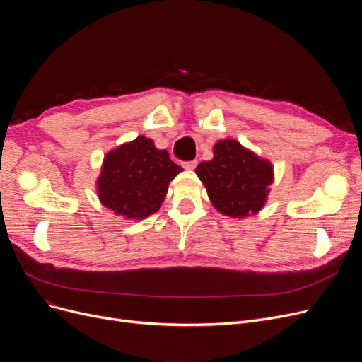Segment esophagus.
<instances>
[{
    "label": "esophagus",
    "instance_id": "1",
    "mask_svg": "<svg viewBox=\"0 0 362 362\" xmlns=\"http://www.w3.org/2000/svg\"><path fill=\"white\" fill-rule=\"evenodd\" d=\"M197 165H198V161H197V160H194V161H185V163H183V167H185L186 170H194Z\"/></svg>",
    "mask_w": 362,
    "mask_h": 362
}]
</instances>
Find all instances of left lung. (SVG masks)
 <instances>
[{
	"mask_svg": "<svg viewBox=\"0 0 362 362\" xmlns=\"http://www.w3.org/2000/svg\"><path fill=\"white\" fill-rule=\"evenodd\" d=\"M214 158L195 168L216 210L233 218L257 214L264 206L273 183V165L243 148L238 141L224 139L214 145Z\"/></svg>",
	"mask_w": 362,
	"mask_h": 362,
	"instance_id": "left-lung-1",
	"label": "left lung"
}]
</instances>
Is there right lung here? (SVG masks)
Instances as JSON below:
<instances>
[{
    "label": "right lung",
    "mask_w": 362,
    "mask_h": 362,
    "mask_svg": "<svg viewBox=\"0 0 362 362\" xmlns=\"http://www.w3.org/2000/svg\"><path fill=\"white\" fill-rule=\"evenodd\" d=\"M183 168L165 149H157L149 138L110 151L104 158L97 191L101 204L129 220H142L160 210L168 183Z\"/></svg>",
    "instance_id": "obj_1"
}]
</instances>
